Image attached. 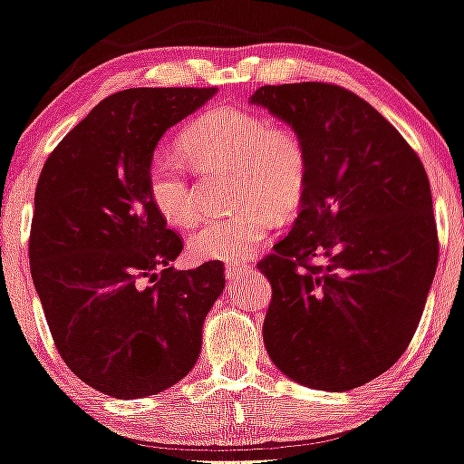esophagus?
<instances>
[{
  "instance_id": "esophagus-1",
  "label": "esophagus",
  "mask_w": 464,
  "mask_h": 464,
  "mask_svg": "<svg viewBox=\"0 0 464 464\" xmlns=\"http://www.w3.org/2000/svg\"><path fill=\"white\" fill-rule=\"evenodd\" d=\"M252 271V265L250 262H241V265H227L225 266V279L229 283V287L237 285L239 281H244L247 273Z\"/></svg>"
}]
</instances>
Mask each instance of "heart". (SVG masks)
Listing matches in <instances>:
<instances>
[{
  "instance_id": "1",
  "label": "heart",
  "mask_w": 464,
  "mask_h": 464,
  "mask_svg": "<svg viewBox=\"0 0 464 464\" xmlns=\"http://www.w3.org/2000/svg\"><path fill=\"white\" fill-rule=\"evenodd\" d=\"M183 151L199 170L233 175L229 217L208 218L191 235L189 250L202 260H244L302 204L308 185V150L292 127L273 124L241 108H220L185 130ZM150 198L166 223L189 227L198 218L188 172L175 158L156 154L148 169Z\"/></svg>"
}]
</instances>
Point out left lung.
I'll list each match as a JSON object with an SVG mask.
<instances>
[{"instance_id":"8db88e82","label":"left lung","mask_w":464,"mask_h":464,"mask_svg":"<svg viewBox=\"0 0 464 464\" xmlns=\"http://www.w3.org/2000/svg\"><path fill=\"white\" fill-rule=\"evenodd\" d=\"M295 129L308 185L285 239L260 262L273 300L262 337L295 383L348 392L404 354L438 266L430 179L371 103L327 82L256 89Z\"/></svg>"}]
</instances>
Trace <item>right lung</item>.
<instances>
[{"label": "right lung", "mask_w": 464, "mask_h": 464, "mask_svg": "<svg viewBox=\"0 0 464 464\" xmlns=\"http://www.w3.org/2000/svg\"><path fill=\"white\" fill-rule=\"evenodd\" d=\"M214 93L137 87L110 95L41 170L29 241L34 289L62 361L112 398L154 396L181 382L225 289L220 260L170 266L183 241L148 189L158 141Z\"/></svg>", "instance_id": "add662e5"}]
</instances>
